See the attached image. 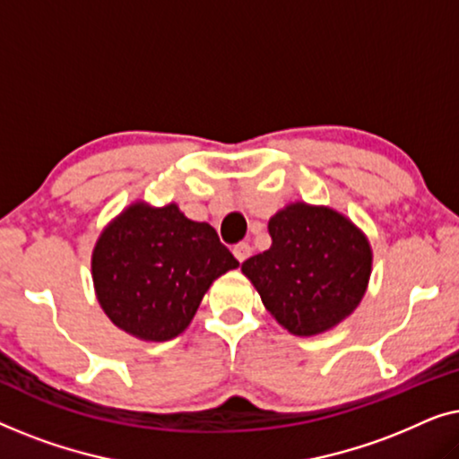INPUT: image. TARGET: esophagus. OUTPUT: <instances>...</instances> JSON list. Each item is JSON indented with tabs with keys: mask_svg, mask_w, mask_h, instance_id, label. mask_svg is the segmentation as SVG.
Wrapping results in <instances>:
<instances>
[{
	"mask_svg": "<svg viewBox=\"0 0 459 459\" xmlns=\"http://www.w3.org/2000/svg\"><path fill=\"white\" fill-rule=\"evenodd\" d=\"M250 253H253V248H250V244H247V242H240V244H236V247H234V256L240 263L247 261Z\"/></svg>",
	"mask_w": 459,
	"mask_h": 459,
	"instance_id": "obj_1",
	"label": "esophagus"
}]
</instances>
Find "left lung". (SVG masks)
<instances>
[{"instance_id": "obj_1", "label": "left lung", "mask_w": 459, "mask_h": 459, "mask_svg": "<svg viewBox=\"0 0 459 459\" xmlns=\"http://www.w3.org/2000/svg\"><path fill=\"white\" fill-rule=\"evenodd\" d=\"M272 248L242 263L267 311L297 336H313L351 316L366 292L372 250L341 212L303 203L269 221Z\"/></svg>"}]
</instances>
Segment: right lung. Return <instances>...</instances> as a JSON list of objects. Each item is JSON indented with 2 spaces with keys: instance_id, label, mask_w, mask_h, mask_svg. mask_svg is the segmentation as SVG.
<instances>
[{
  "instance_id": "obj_1",
  "label": "right lung",
  "mask_w": 459,
  "mask_h": 459,
  "mask_svg": "<svg viewBox=\"0 0 459 459\" xmlns=\"http://www.w3.org/2000/svg\"><path fill=\"white\" fill-rule=\"evenodd\" d=\"M209 223L190 221L178 204L137 203L102 231L91 273L112 324L142 341H171L190 325L212 280L236 269Z\"/></svg>"
}]
</instances>
